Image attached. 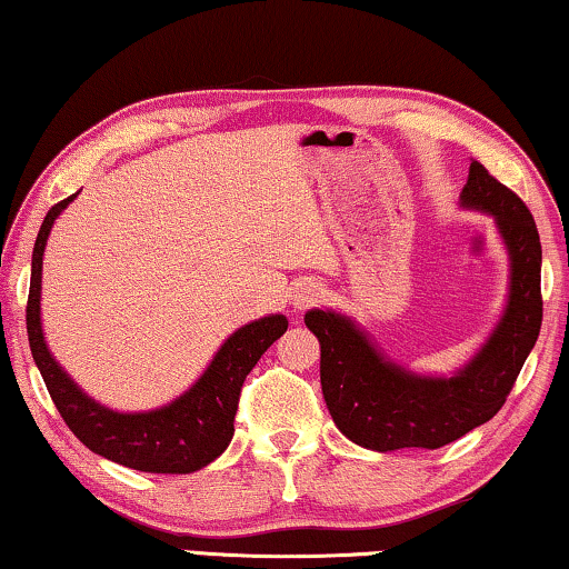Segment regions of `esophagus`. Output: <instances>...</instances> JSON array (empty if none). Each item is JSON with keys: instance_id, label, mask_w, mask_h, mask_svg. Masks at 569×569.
Here are the masks:
<instances>
[{"instance_id": "1", "label": "esophagus", "mask_w": 569, "mask_h": 569, "mask_svg": "<svg viewBox=\"0 0 569 569\" xmlns=\"http://www.w3.org/2000/svg\"><path fill=\"white\" fill-rule=\"evenodd\" d=\"M320 287L318 284H302V287H298V290H295V295H292V305L298 310H305V308H310V305H316L318 300H320Z\"/></svg>"}]
</instances>
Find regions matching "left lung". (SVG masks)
Instances as JSON below:
<instances>
[{"label":"left lung","instance_id":"1","mask_svg":"<svg viewBox=\"0 0 569 569\" xmlns=\"http://www.w3.org/2000/svg\"><path fill=\"white\" fill-rule=\"evenodd\" d=\"M467 208L492 212L510 251V302L482 351L449 380L402 372L385 361L349 320L310 310L305 326L320 341V385L333 423L375 451L439 449L488 423L503 408L541 328V241L533 216L513 189L482 163H469Z\"/></svg>","mask_w":569,"mask_h":569}]
</instances>
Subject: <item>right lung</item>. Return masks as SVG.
Segmentation results:
<instances>
[{
    "label": "right lung",
    "mask_w": 569,
    "mask_h": 569,
    "mask_svg": "<svg viewBox=\"0 0 569 569\" xmlns=\"http://www.w3.org/2000/svg\"><path fill=\"white\" fill-rule=\"evenodd\" d=\"M73 197L77 194L56 202L40 226L32 249L30 295L24 308L32 359L43 375L51 400L73 436L94 455L141 472L187 475L202 469L223 455L233 439V421L246 375L257 367L261 353L287 331V318L269 316L238 328L192 390L167 408L151 413H112L102 408L100 402L89 400L56 365L40 331V269H43L46 238L51 233L53 220Z\"/></svg>",
    "instance_id": "1"
}]
</instances>
